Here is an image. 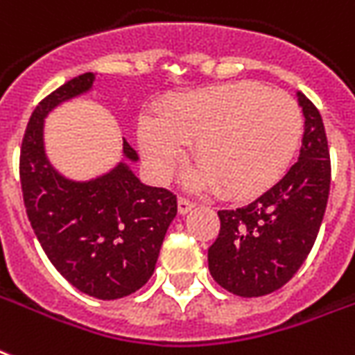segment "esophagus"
Wrapping results in <instances>:
<instances>
[{"label": "esophagus", "instance_id": "34e87169", "mask_svg": "<svg viewBox=\"0 0 355 355\" xmlns=\"http://www.w3.org/2000/svg\"><path fill=\"white\" fill-rule=\"evenodd\" d=\"M193 207H196V202H191L189 199H186V197H180V199H178V212L180 214H188Z\"/></svg>", "mask_w": 355, "mask_h": 355}]
</instances>
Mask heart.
<instances>
[{
	"mask_svg": "<svg viewBox=\"0 0 355 355\" xmlns=\"http://www.w3.org/2000/svg\"><path fill=\"white\" fill-rule=\"evenodd\" d=\"M304 134V115L291 94L242 81L178 96L162 119L145 115L137 141L150 171L166 178L196 143L199 167L186 173L193 189H220L245 199L285 173Z\"/></svg>",
	"mask_w": 355,
	"mask_h": 355,
	"instance_id": "obj_1",
	"label": "heart"
}]
</instances>
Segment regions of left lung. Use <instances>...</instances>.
I'll return each mask as SVG.
<instances>
[{"label":"left lung","instance_id":"obj_1","mask_svg":"<svg viewBox=\"0 0 355 355\" xmlns=\"http://www.w3.org/2000/svg\"><path fill=\"white\" fill-rule=\"evenodd\" d=\"M305 117L300 159L279 182L234 210H220V234L208 248V270L218 285L242 297L279 291L294 277L320 231L331 162L320 112L297 93Z\"/></svg>","mask_w":355,"mask_h":355}]
</instances>
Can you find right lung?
<instances>
[{
  "instance_id": "add662e5",
  "label": "right lung",
  "mask_w": 355,
  "mask_h": 355,
  "mask_svg": "<svg viewBox=\"0 0 355 355\" xmlns=\"http://www.w3.org/2000/svg\"><path fill=\"white\" fill-rule=\"evenodd\" d=\"M93 72L55 89L35 107L20 150V182L27 218L59 274L78 291L117 300L139 291L154 272L177 196L150 188L121 162L89 182L61 177L44 154V117L64 100L91 89ZM124 156L137 153L123 141Z\"/></svg>"
}]
</instances>
